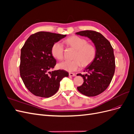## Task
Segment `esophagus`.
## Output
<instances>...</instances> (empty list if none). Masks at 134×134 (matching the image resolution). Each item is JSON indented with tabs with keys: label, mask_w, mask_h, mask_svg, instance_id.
Instances as JSON below:
<instances>
[{
	"label": "esophagus",
	"mask_w": 134,
	"mask_h": 134,
	"mask_svg": "<svg viewBox=\"0 0 134 134\" xmlns=\"http://www.w3.org/2000/svg\"><path fill=\"white\" fill-rule=\"evenodd\" d=\"M69 75L70 76H75L76 75L74 73H72V72H69Z\"/></svg>",
	"instance_id": "obj_1"
}]
</instances>
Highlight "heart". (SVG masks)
<instances>
[{
    "mask_svg": "<svg viewBox=\"0 0 134 134\" xmlns=\"http://www.w3.org/2000/svg\"><path fill=\"white\" fill-rule=\"evenodd\" d=\"M65 42L68 46L74 48L75 52L74 60H65L58 64L59 69L68 71H76L81 67H86L94 61L97 54V48L92 43H88L87 40L80 36L73 35L67 38ZM51 54L56 59L61 60L64 57V47L60 42H56L52 45Z\"/></svg>",
    "mask_w": 134,
    "mask_h": 134,
    "instance_id": "1",
    "label": "heart"
}]
</instances>
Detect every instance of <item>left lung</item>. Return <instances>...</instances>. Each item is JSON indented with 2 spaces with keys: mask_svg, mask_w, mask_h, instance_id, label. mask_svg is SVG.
I'll use <instances>...</instances> for the list:
<instances>
[{
  "mask_svg": "<svg viewBox=\"0 0 134 134\" xmlns=\"http://www.w3.org/2000/svg\"><path fill=\"white\" fill-rule=\"evenodd\" d=\"M76 34L90 38L97 48L94 61L84 71L88 74H77L84 79L83 84L77 89L86 96H96L108 88L114 75L116 65L113 49L108 40L99 32L86 30Z\"/></svg>",
  "mask_w": 134,
  "mask_h": 134,
  "instance_id": "1",
  "label": "left lung"
}]
</instances>
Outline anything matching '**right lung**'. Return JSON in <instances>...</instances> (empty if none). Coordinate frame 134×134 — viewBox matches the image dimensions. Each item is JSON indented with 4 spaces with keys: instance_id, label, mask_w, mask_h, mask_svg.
I'll list each match as a JSON object with an SVG mask.
<instances>
[{
    "instance_id": "right-lung-1",
    "label": "right lung",
    "mask_w": 134,
    "mask_h": 134,
    "mask_svg": "<svg viewBox=\"0 0 134 134\" xmlns=\"http://www.w3.org/2000/svg\"><path fill=\"white\" fill-rule=\"evenodd\" d=\"M65 36L38 32L31 35L22 47L20 75L26 87L35 96L48 98L54 95L59 90L60 81L69 76L64 70L48 72L56 64L51 54L52 45Z\"/></svg>"
}]
</instances>
